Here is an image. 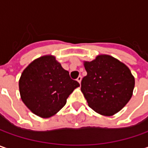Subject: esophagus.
I'll list each match as a JSON object with an SVG mask.
<instances>
[{"instance_id": "34e87169", "label": "esophagus", "mask_w": 148, "mask_h": 148, "mask_svg": "<svg viewBox=\"0 0 148 148\" xmlns=\"http://www.w3.org/2000/svg\"><path fill=\"white\" fill-rule=\"evenodd\" d=\"M82 76H79V77H77V82H79V83H81V82H82Z\"/></svg>"}]
</instances>
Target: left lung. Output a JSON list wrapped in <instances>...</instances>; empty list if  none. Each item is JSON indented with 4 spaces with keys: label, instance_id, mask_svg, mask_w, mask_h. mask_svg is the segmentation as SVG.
Here are the masks:
<instances>
[{
    "label": "left lung",
    "instance_id": "obj_1",
    "mask_svg": "<svg viewBox=\"0 0 148 148\" xmlns=\"http://www.w3.org/2000/svg\"><path fill=\"white\" fill-rule=\"evenodd\" d=\"M87 75L82 80V92L90 108L105 116L121 110L131 99L134 77L128 67L109 55L84 63Z\"/></svg>",
    "mask_w": 148,
    "mask_h": 148
}]
</instances>
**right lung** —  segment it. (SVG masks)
Returning <instances> with one entry per match:
<instances>
[{"instance_id":"1","label":"right lung","mask_w":148,"mask_h":148,"mask_svg":"<svg viewBox=\"0 0 148 148\" xmlns=\"http://www.w3.org/2000/svg\"><path fill=\"white\" fill-rule=\"evenodd\" d=\"M79 86L53 56H43L32 62L22 72L19 82L22 101L42 118L57 114Z\"/></svg>"}]
</instances>
